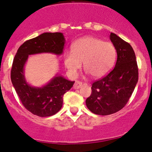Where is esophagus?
I'll return each mask as SVG.
<instances>
[{"label": "esophagus", "instance_id": "1", "mask_svg": "<svg viewBox=\"0 0 152 152\" xmlns=\"http://www.w3.org/2000/svg\"><path fill=\"white\" fill-rule=\"evenodd\" d=\"M82 86H83L82 82H81V81H76V82H75L74 85H73V89H79V88H81Z\"/></svg>", "mask_w": 152, "mask_h": 152}]
</instances>
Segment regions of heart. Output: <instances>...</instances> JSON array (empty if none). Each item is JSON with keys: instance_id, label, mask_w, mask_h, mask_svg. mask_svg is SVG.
<instances>
[{"instance_id": "obj_1", "label": "heart", "mask_w": 152, "mask_h": 152, "mask_svg": "<svg viewBox=\"0 0 152 152\" xmlns=\"http://www.w3.org/2000/svg\"><path fill=\"white\" fill-rule=\"evenodd\" d=\"M116 56V49L111 42L87 36L73 43L71 52L64 55L63 61L71 75L77 73L83 63L84 71L91 78L99 79L111 71Z\"/></svg>"}]
</instances>
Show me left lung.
Instances as JSON below:
<instances>
[{"mask_svg": "<svg viewBox=\"0 0 152 152\" xmlns=\"http://www.w3.org/2000/svg\"><path fill=\"white\" fill-rule=\"evenodd\" d=\"M110 40L117 52L114 68L92 84L91 94L86 104L91 113L108 115L121 110L127 104L138 79L136 55L129 43L110 33Z\"/></svg>", "mask_w": 152, "mask_h": 152, "instance_id": "8db88e82", "label": "left lung"}]
</instances>
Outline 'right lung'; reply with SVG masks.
<instances>
[{
	"label": "right lung",
	"instance_id": "right-lung-1",
	"mask_svg": "<svg viewBox=\"0 0 152 152\" xmlns=\"http://www.w3.org/2000/svg\"><path fill=\"white\" fill-rule=\"evenodd\" d=\"M63 33L45 32L23 43L18 49L13 61L11 79L24 107L39 117L56 114L63 105V95L71 89L75 81L56 74L48 84L35 87L26 82L24 66L30 55L48 53L60 56L65 45Z\"/></svg>",
	"mask_w": 152,
	"mask_h": 152
}]
</instances>
